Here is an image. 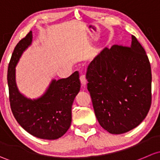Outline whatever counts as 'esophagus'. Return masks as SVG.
I'll return each instance as SVG.
<instances>
[{
  "label": "esophagus",
  "instance_id": "obj_1",
  "mask_svg": "<svg viewBox=\"0 0 160 160\" xmlns=\"http://www.w3.org/2000/svg\"><path fill=\"white\" fill-rule=\"evenodd\" d=\"M80 81H81V83H82V85L83 87H85L87 84V79H86V77H85V75H81L80 76Z\"/></svg>",
  "mask_w": 160,
  "mask_h": 160
}]
</instances>
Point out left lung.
<instances>
[{
  "mask_svg": "<svg viewBox=\"0 0 160 160\" xmlns=\"http://www.w3.org/2000/svg\"><path fill=\"white\" fill-rule=\"evenodd\" d=\"M86 79L95 116L109 133L127 132L147 116L152 102L151 67L135 36L129 47L105 48L88 66Z\"/></svg>",
  "mask_w": 160,
  "mask_h": 160,
  "instance_id": "8db88e82",
  "label": "left lung"
}]
</instances>
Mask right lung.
<instances>
[{"label": "right lung", "instance_id": "obj_1", "mask_svg": "<svg viewBox=\"0 0 160 160\" xmlns=\"http://www.w3.org/2000/svg\"><path fill=\"white\" fill-rule=\"evenodd\" d=\"M32 42V32L18 43L8 69V85L11 111L20 126L32 136L43 139H57L69 129L72 105L80 91L79 74L75 72L66 78L53 79L44 95L36 99L19 92L15 80V67L23 52Z\"/></svg>", "mask_w": 160, "mask_h": 160}]
</instances>
